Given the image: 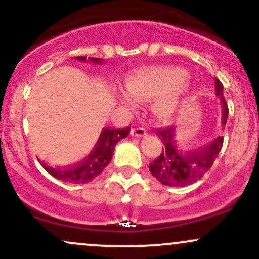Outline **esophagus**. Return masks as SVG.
Segmentation results:
<instances>
[{"instance_id":"esophagus-1","label":"esophagus","mask_w":259,"mask_h":259,"mask_svg":"<svg viewBox=\"0 0 259 259\" xmlns=\"http://www.w3.org/2000/svg\"><path fill=\"white\" fill-rule=\"evenodd\" d=\"M130 133H132L133 136H136V138H142V136H145L147 134L145 127H133Z\"/></svg>"}]
</instances>
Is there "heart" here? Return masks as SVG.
<instances>
[{"instance_id":"1","label":"heart","mask_w":259,"mask_h":259,"mask_svg":"<svg viewBox=\"0 0 259 259\" xmlns=\"http://www.w3.org/2000/svg\"><path fill=\"white\" fill-rule=\"evenodd\" d=\"M187 72L178 67H150L138 69L126 78V90H118L123 105L136 108L139 101H154V108L162 117L174 114L183 100Z\"/></svg>"}]
</instances>
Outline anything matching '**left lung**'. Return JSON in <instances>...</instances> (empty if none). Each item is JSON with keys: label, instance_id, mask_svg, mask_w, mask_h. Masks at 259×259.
Here are the masks:
<instances>
[{"label": "left lung", "instance_id": "obj_1", "mask_svg": "<svg viewBox=\"0 0 259 259\" xmlns=\"http://www.w3.org/2000/svg\"><path fill=\"white\" fill-rule=\"evenodd\" d=\"M215 95L221 99L222 126L225 127L229 109L223 94V84L218 79H215ZM156 134L162 140L164 147H162V152L157 157V159L150 163L148 168L151 174L159 183L175 187L191 185L203 178V175L209 170L218 157L224 141L223 136H218L203 148L187 152L180 150V147L178 146L174 126L157 129Z\"/></svg>", "mask_w": 259, "mask_h": 259}]
</instances>
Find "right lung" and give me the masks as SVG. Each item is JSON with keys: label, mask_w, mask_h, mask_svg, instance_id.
<instances>
[{"label": "right lung", "mask_w": 259, "mask_h": 259, "mask_svg": "<svg viewBox=\"0 0 259 259\" xmlns=\"http://www.w3.org/2000/svg\"><path fill=\"white\" fill-rule=\"evenodd\" d=\"M76 59L85 62L86 57L85 56H80V57H76ZM89 61L94 62V63H102V58L89 57ZM129 133L130 127L127 126L125 129L105 127L102 130V133H101L95 147L92 148L90 154L86 158L82 159L81 162L64 169L49 167V165L44 164L42 162H41V165H42L47 173L51 174L56 179L63 180L72 184L90 183L95 178L99 177L103 171V169L109 164L117 142L121 139L126 138Z\"/></svg>", "instance_id": "obj_1"}]
</instances>
